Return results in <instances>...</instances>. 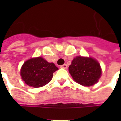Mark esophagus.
<instances>
[{
	"instance_id": "obj_1",
	"label": "esophagus",
	"mask_w": 121,
	"mask_h": 121,
	"mask_svg": "<svg viewBox=\"0 0 121 121\" xmlns=\"http://www.w3.org/2000/svg\"><path fill=\"white\" fill-rule=\"evenodd\" d=\"M60 68H63V69H67V64H64L63 65L60 66Z\"/></svg>"
}]
</instances>
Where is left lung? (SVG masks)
I'll return each instance as SVG.
<instances>
[{"mask_svg":"<svg viewBox=\"0 0 121 121\" xmlns=\"http://www.w3.org/2000/svg\"><path fill=\"white\" fill-rule=\"evenodd\" d=\"M69 71L74 81L88 87L96 83L102 75L99 63L91 57L76 56L69 67Z\"/></svg>","mask_w":121,"mask_h":121,"instance_id":"obj_1","label":"left lung"}]
</instances>
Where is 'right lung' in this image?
<instances>
[{
    "mask_svg": "<svg viewBox=\"0 0 121 121\" xmlns=\"http://www.w3.org/2000/svg\"><path fill=\"white\" fill-rule=\"evenodd\" d=\"M58 69L52 63L42 57L32 58L26 60L21 69V76L26 84L33 87H40L51 81L53 73Z\"/></svg>",
    "mask_w": 121,
    "mask_h": 121,
    "instance_id": "1",
    "label": "right lung"
}]
</instances>
